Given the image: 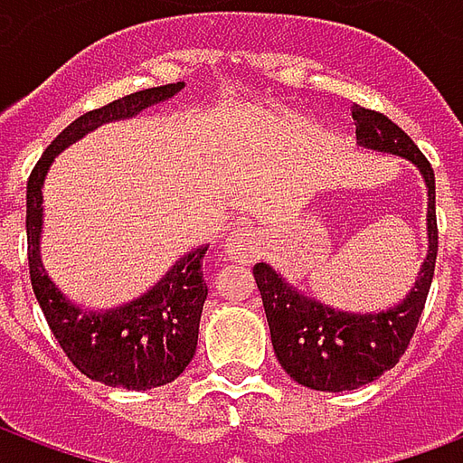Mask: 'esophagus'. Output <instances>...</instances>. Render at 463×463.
<instances>
[{
    "label": "esophagus",
    "mask_w": 463,
    "mask_h": 463,
    "mask_svg": "<svg viewBox=\"0 0 463 463\" xmlns=\"http://www.w3.org/2000/svg\"><path fill=\"white\" fill-rule=\"evenodd\" d=\"M258 250H260V235H258V231H250V228H238L222 241L225 258H231L235 262L252 260L258 255Z\"/></svg>",
    "instance_id": "obj_1"
}]
</instances>
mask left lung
<instances>
[{"instance_id": "8db88e82", "label": "left lung", "mask_w": 463, "mask_h": 463, "mask_svg": "<svg viewBox=\"0 0 463 463\" xmlns=\"http://www.w3.org/2000/svg\"><path fill=\"white\" fill-rule=\"evenodd\" d=\"M352 118L357 126V143L362 148L407 158L421 173L429 195V250L407 298L389 310L364 315L335 310L315 298H307L265 262H258L252 268L262 295L265 317L270 325L275 357L298 384L317 392L357 389L397 364L399 357L407 352L409 340L414 337L437 265V191L431 163L419 151L417 143L384 114L354 104Z\"/></svg>"}]
</instances>
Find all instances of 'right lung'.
Returning <instances> with one entry per match:
<instances>
[{"label": "right lung", "instance_id": "1", "mask_svg": "<svg viewBox=\"0 0 463 463\" xmlns=\"http://www.w3.org/2000/svg\"><path fill=\"white\" fill-rule=\"evenodd\" d=\"M183 86V81L153 86L86 111L49 143L26 181V255L36 302L71 364L89 379L109 387L136 392L163 387L191 364L198 345L203 302L208 298V285L203 280V258L208 248H195L183 255L138 300L106 312H81V307L59 292L42 265V185L54 156L66 146L104 123L131 118L148 106L168 101Z\"/></svg>", "mask_w": 463, "mask_h": 463}]
</instances>
